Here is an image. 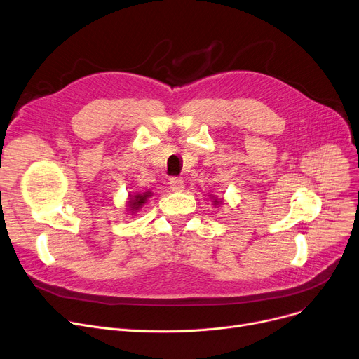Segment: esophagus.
Returning <instances> with one entry per match:
<instances>
[{
  "label": "esophagus",
  "mask_w": 359,
  "mask_h": 359,
  "mask_svg": "<svg viewBox=\"0 0 359 359\" xmlns=\"http://www.w3.org/2000/svg\"><path fill=\"white\" fill-rule=\"evenodd\" d=\"M184 187H185V184H184L182 178H171L170 180V188L172 189V191L180 193V191H182Z\"/></svg>",
  "instance_id": "obj_1"
}]
</instances>
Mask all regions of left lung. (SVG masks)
Returning a JSON list of instances; mask_svg holds the SVG:
<instances>
[{
  "label": "left lung",
  "instance_id": "left-lung-1",
  "mask_svg": "<svg viewBox=\"0 0 359 359\" xmlns=\"http://www.w3.org/2000/svg\"><path fill=\"white\" fill-rule=\"evenodd\" d=\"M210 197L213 198V203H215V205H220V204H223V201H222V200H219V198H216L215 196H210Z\"/></svg>",
  "mask_w": 359,
  "mask_h": 359
}]
</instances>
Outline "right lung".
I'll return each mask as SVG.
<instances>
[{"instance_id": "obj_1", "label": "right lung", "mask_w": 359, "mask_h": 359, "mask_svg": "<svg viewBox=\"0 0 359 359\" xmlns=\"http://www.w3.org/2000/svg\"><path fill=\"white\" fill-rule=\"evenodd\" d=\"M149 191L146 193H135V194H129V200H128V212L135 215L137 213L139 210L147 203V198H149Z\"/></svg>"}]
</instances>
